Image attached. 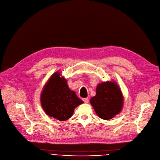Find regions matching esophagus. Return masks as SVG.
Returning <instances> with one entry per match:
<instances>
[{
    "label": "esophagus",
    "mask_w": 160,
    "mask_h": 160,
    "mask_svg": "<svg viewBox=\"0 0 160 160\" xmlns=\"http://www.w3.org/2000/svg\"><path fill=\"white\" fill-rule=\"evenodd\" d=\"M83 101H84L85 103H88L89 101V99L88 98H84V99H83Z\"/></svg>",
    "instance_id": "obj_1"
}]
</instances>
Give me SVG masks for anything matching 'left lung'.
I'll return each instance as SVG.
<instances>
[{
    "mask_svg": "<svg viewBox=\"0 0 160 160\" xmlns=\"http://www.w3.org/2000/svg\"><path fill=\"white\" fill-rule=\"evenodd\" d=\"M91 103L100 118L108 120L121 112L123 98L117 84L107 82L98 85L96 96L91 99Z\"/></svg>",
    "mask_w": 160,
    "mask_h": 160,
    "instance_id": "obj_1",
    "label": "left lung"
}]
</instances>
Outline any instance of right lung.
<instances>
[{"label":"right lung","mask_w":160,"mask_h":160,"mask_svg":"<svg viewBox=\"0 0 160 160\" xmlns=\"http://www.w3.org/2000/svg\"><path fill=\"white\" fill-rule=\"evenodd\" d=\"M59 72L49 79L41 96L42 108L47 114L59 121L69 119L75 108L83 101L68 88L67 80Z\"/></svg>","instance_id":"obj_1"}]
</instances>
